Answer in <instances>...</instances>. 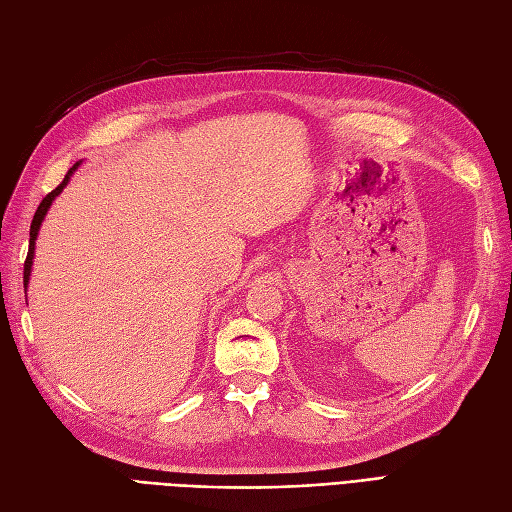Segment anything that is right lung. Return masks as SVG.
<instances>
[{
  "label": "right lung",
  "mask_w": 512,
  "mask_h": 512,
  "mask_svg": "<svg viewBox=\"0 0 512 512\" xmlns=\"http://www.w3.org/2000/svg\"><path fill=\"white\" fill-rule=\"evenodd\" d=\"M81 164H83V160L76 162V164L68 170V173H66L64 181H61L53 192H49V194H46V196L42 198V203H40V207H38V211H36V215H34L32 228H29V252H27L25 267H23V286H25V292H27V286H29V275H32V265H34V256H36V239H38L40 226H42V222H44V218H46V213H49V209H51V205H53V200H55L61 192H64V188L70 183L72 175L76 173V168H79Z\"/></svg>",
  "instance_id": "obj_1"
}]
</instances>
